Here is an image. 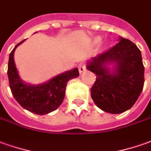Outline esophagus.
<instances>
[{
    "label": "esophagus",
    "mask_w": 151,
    "mask_h": 151,
    "mask_svg": "<svg viewBox=\"0 0 151 151\" xmlns=\"http://www.w3.org/2000/svg\"><path fill=\"white\" fill-rule=\"evenodd\" d=\"M78 69H79V71H80V73L81 74L83 73V72H85L86 70V65H85L84 63H80L79 65H78Z\"/></svg>",
    "instance_id": "esophagus-1"
}]
</instances>
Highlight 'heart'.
I'll return each instance as SVG.
<instances>
[{"label":"heart","mask_w":151,"mask_h":151,"mask_svg":"<svg viewBox=\"0 0 151 151\" xmlns=\"http://www.w3.org/2000/svg\"><path fill=\"white\" fill-rule=\"evenodd\" d=\"M101 42V38L100 37H95V38H93V44H95V45H98V44H99Z\"/></svg>","instance_id":"heart-1"}]
</instances>
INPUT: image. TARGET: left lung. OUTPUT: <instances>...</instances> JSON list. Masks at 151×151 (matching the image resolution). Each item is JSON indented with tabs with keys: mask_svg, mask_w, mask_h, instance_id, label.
<instances>
[{
	"mask_svg": "<svg viewBox=\"0 0 151 151\" xmlns=\"http://www.w3.org/2000/svg\"><path fill=\"white\" fill-rule=\"evenodd\" d=\"M119 42L87 62L96 74L91 97L103 111L124 113L137 102L144 86L145 68L141 51L132 42L120 37ZM113 65L112 70L108 65Z\"/></svg>",
	"mask_w": 151,
	"mask_h": 151,
	"instance_id": "left-lung-1",
	"label": "left lung"
}]
</instances>
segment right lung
Returning a JSON list of instances; mask_svg holds the SVG:
<instances>
[{"label":"right lung","instance_id":"add662e5","mask_svg":"<svg viewBox=\"0 0 151 151\" xmlns=\"http://www.w3.org/2000/svg\"><path fill=\"white\" fill-rule=\"evenodd\" d=\"M10 53L7 75L11 93L22 108L38 115H45L58 109L65 98V87L70 80L80 76L78 68L59 74L45 83L39 85L27 84L22 81L14 61V51Z\"/></svg>","mask_w":151,"mask_h":151}]
</instances>
